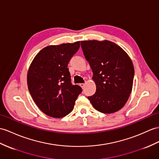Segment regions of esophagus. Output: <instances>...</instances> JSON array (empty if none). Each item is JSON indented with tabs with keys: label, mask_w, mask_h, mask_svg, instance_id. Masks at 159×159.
<instances>
[{
	"label": "esophagus",
	"mask_w": 159,
	"mask_h": 159,
	"mask_svg": "<svg viewBox=\"0 0 159 159\" xmlns=\"http://www.w3.org/2000/svg\"><path fill=\"white\" fill-rule=\"evenodd\" d=\"M85 85H86V84H80V86L81 87H82V88H84Z\"/></svg>",
	"instance_id": "1"
}]
</instances>
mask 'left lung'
Here are the masks:
<instances>
[{"label": "left lung", "mask_w": 159, "mask_h": 159, "mask_svg": "<svg viewBox=\"0 0 159 159\" xmlns=\"http://www.w3.org/2000/svg\"><path fill=\"white\" fill-rule=\"evenodd\" d=\"M81 46L96 86L95 94L88 96V100L101 113L118 111L125 105L132 90V61L123 48L111 41H81Z\"/></svg>", "instance_id": "obj_1"}]
</instances>
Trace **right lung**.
I'll return each instance as SVG.
<instances>
[{"label": "right lung", "instance_id": "1", "mask_svg": "<svg viewBox=\"0 0 159 159\" xmlns=\"http://www.w3.org/2000/svg\"><path fill=\"white\" fill-rule=\"evenodd\" d=\"M74 43L51 45L42 49L34 57L27 75L31 96L46 115L61 118L73 109L82 88L71 84L67 65L80 48Z\"/></svg>", "mask_w": 159, "mask_h": 159}]
</instances>
